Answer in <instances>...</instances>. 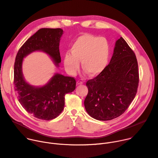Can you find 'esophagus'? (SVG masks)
<instances>
[{
  "instance_id": "obj_1",
  "label": "esophagus",
  "mask_w": 158,
  "mask_h": 158,
  "mask_svg": "<svg viewBox=\"0 0 158 158\" xmlns=\"http://www.w3.org/2000/svg\"><path fill=\"white\" fill-rule=\"evenodd\" d=\"M83 83V82L81 81V80H78V81H77V85H82Z\"/></svg>"
}]
</instances>
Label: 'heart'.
Returning a JSON list of instances; mask_svg holds the SVG:
<instances>
[{"label":"heart","instance_id":"b5f03b06","mask_svg":"<svg viewBox=\"0 0 158 158\" xmlns=\"http://www.w3.org/2000/svg\"><path fill=\"white\" fill-rule=\"evenodd\" d=\"M110 46L107 40L90 34H84L73 43L70 52L64 56V66L70 75H75L80 68L91 77L99 75L106 69L110 59Z\"/></svg>","mask_w":158,"mask_h":158}]
</instances>
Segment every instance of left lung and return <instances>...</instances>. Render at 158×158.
Returning <instances> with one entry per match:
<instances>
[{
	"label": "left lung",
	"instance_id": "1",
	"mask_svg": "<svg viewBox=\"0 0 158 158\" xmlns=\"http://www.w3.org/2000/svg\"><path fill=\"white\" fill-rule=\"evenodd\" d=\"M139 80L135 54L120 37L106 69L86 83L89 90L84 101L86 111L93 118L101 121L119 116L135 98Z\"/></svg>",
	"mask_w": 158,
	"mask_h": 158
}]
</instances>
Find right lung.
Listing matches in <instances>:
<instances>
[{"label": "right lung", "instance_id": "add662e5", "mask_svg": "<svg viewBox=\"0 0 158 158\" xmlns=\"http://www.w3.org/2000/svg\"><path fill=\"white\" fill-rule=\"evenodd\" d=\"M63 30L60 28H41L29 38L18 51L14 66L15 89L23 107L34 117L51 120L58 116L64 106V96L76 88L74 78L56 73L42 87L31 85L24 78L23 58L35 51H42L59 66L61 61L59 42Z\"/></svg>", "mask_w": 158, "mask_h": 158}]
</instances>
